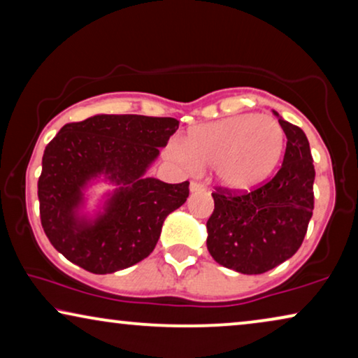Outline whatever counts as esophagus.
<instances>
[{
    "label": "esophagus",
    "instance_id": "obj_1",
    "mask_svg": "<svg viewBox=\"0 0 358 358\" xmlns=\"http://www.w3.org/2000/svg\"><path fill=\"white\" fill-rule=\"evenodd\" d=\"M204 189H206L204 185L198 183V181H191V185H189L191 193H198V191H204Z\"/></svg>",
    "mask_w": 358,
    "mask_h": 358
}]
</instances>
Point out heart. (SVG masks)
Wrapping results in <instances>:
<instances>
[{"instance_id": "1", "label": "heart", "mask_w": 358, "mask_h": 358, "mask_svg": "<svg viewBox=\"0 0 358 358\" xmlns=\"http://www.w3.org/2000/svg\"><path fill=\"white\" fill-rule=\"evenodd\" d=\"M285 149V133L269 115L240 113L198 124L172 141L167 155L189 170L213 169L224 188L251 191L278 170Z\"/></svg>"}]
</instances>
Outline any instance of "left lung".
<instances>
[{"label":"left lung","mask_w":358,"mask_h":358,"mask_svg":"<svg viewBox=\"0 0 358 358\" xmlns=\"http://www.w3.org/2000/svg\"><path fill=\"white\" fill-rule=\"evenodd\" d=\"M273 113L287 136L280 170L250 193H213L214 213L206 224V243L215 263L241 274L268 273L292 258L313 215L310 143L299 127Z\"/></svg>","instance_id":"8db88e82"}]
</instances>
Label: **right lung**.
I'll return each mask as SVG.
<instances>
[{
    "mask_svg": "<svg viewBox=\"0 0 358 358\" xmlns=\"http://www.w3.org/2000/svg\"><path fill=\"white\" fill-rule=\"evenodd\" d=\"M178 124L99 113L59 129L38 178L40 220L58 253L94 274L117 273L152 253L164 220L189 194L188 181L145 177ZM100 182L114 189L90 205V189Z\"/></svg>",
    "mask_w": 358,
    "mask_h": 358,
    "instance_id": "1",
    "label": "right lung"
}]
</instances>
